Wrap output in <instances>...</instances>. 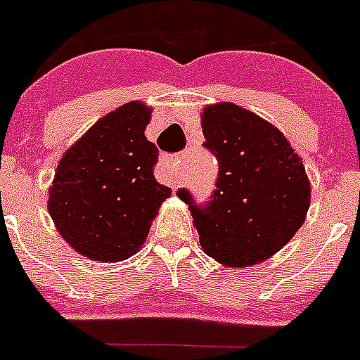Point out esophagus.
<instances>
[{"label": "esophagus", "instance_id": "34e87169", "mask_svg": "<svg viewBox=\"0 0 360 360\" xmlns=\"http://www.w3.org/2000/svg\"><path fill=\"white\" fill-rule=\"evenodd\" d=\"M178 164H180V155H162L159 160V174L169 182H176Z\"/></svg>", "mask_w": 360, "mask_h": 360}]
</instances>
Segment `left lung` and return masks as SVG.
<instances>
[{
    "instance_id": "1",
    "label": "left lung",
    "mask_w": 360,
    "mask_h": 360,
    "mask_svg": "<svg viewBox=\"0 0 360 360\" xmlns=\"http://www.w3.org/2000/svg\"><path fill=\"white\" fill-rule=\"evenodd\" d=\"M203 146L219 162L210 200L189 205L201 248L228 266L256 265L276 255L302 226L311 187L286 138L255 112L231 102L208 105Z\"/></svg>"
}]
</instances>
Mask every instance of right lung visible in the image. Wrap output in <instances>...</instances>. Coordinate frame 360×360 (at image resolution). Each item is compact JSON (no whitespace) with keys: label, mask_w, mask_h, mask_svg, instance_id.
Here are the masks:
<instances>
[{"label":"right lung","mask_w":360,"mask_h":360,"mask_svg":"<svg viewBox=\"0 0 360 360\" xmlns=\"http://www.w3.org/2000/svg\"><path fill=\"white\" fill-rule=\"evenodd\" d=\"M150 112L139 102L115 109L58 164L49 214L61 237L86 258L120 262L138 252L171 196L153 178L159 150L145 136Z\"/></svg>","instance_id":"right-lung-1"}]
</instances>
